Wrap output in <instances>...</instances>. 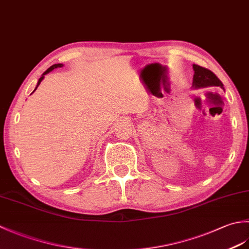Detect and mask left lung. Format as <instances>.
Listing matches in <instances>:
<instances>
[{"label": "left lung", "mask_w": 249, "mask_h": 249, "mask_svg": "<svg viewBox=\"0 0 249 249\" xmlns=\"http://www.w3.org/2000/svg\"><path fill=\"white\" fill-rule=\"evenodd\" d=\"M195 71L193 84L195 88H208V87H215L224 89V84L221 82L217 76L213 71H211L208 68H204L199 65H193Z\"/></svg>", "instance_id": "8db88e82"}]
</instances>
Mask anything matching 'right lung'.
<instances>
[{
  "instance_id": "obj_1",
  "label": "right lung",
  "mask_w": 249,
  "mask_h": 249,
  "mask_svg": "<svg viewBox=\"0 0 249 249\" xmlns=\"http://www.w3.org/2000/svg\"><path fill=\"white\" fill-rule=\"evenodd\" d=\"M63 65L62 64H54V65H52V66H50L49 68H48V70H47L44 73H43V76H41L40 78H39V80H38V82H37V86H36V88H35V89H34V91H36V89H37V87H38L39 86V84H40V82L41 81H43V79H44V76L46 75V73H48L49 71H53L54 70V68H57V67H62ZM33 91V92H34Z\"/></svg>"
}]
</instances>
